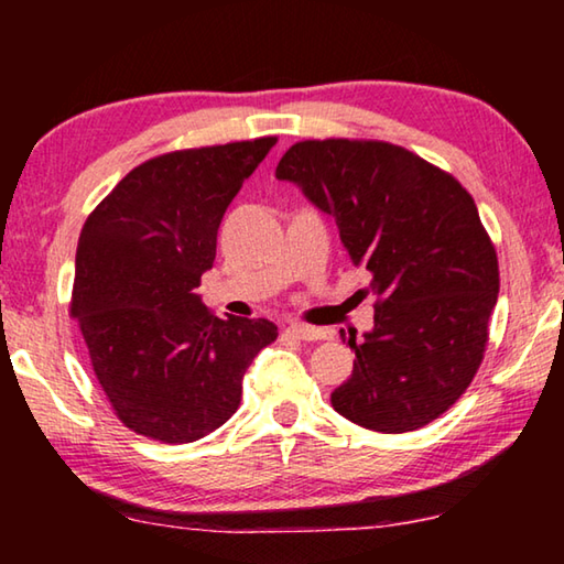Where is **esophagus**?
I'll return each instance as SVG.
<instances>
[{"label":"esophagus","instance_id":"34e87169","mask_svg":"<svg viewBox=\"0 0 564 564\" xmlns=\"http://www.w3.org/2000/svg\"><path fill=\"white\" fill-rule=\"evenodd\" d=\"M285 333L299 340H326L330 338V333L326 328H316V326H305V323H291Z\"/></svg>","mask_w":564,"mask_h":564}]
</instances>
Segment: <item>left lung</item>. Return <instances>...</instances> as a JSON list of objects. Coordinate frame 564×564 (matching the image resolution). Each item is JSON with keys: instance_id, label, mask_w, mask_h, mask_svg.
<instances>
[{"instance_id": "8db88e82", "label": "left lung", "mask_w": 564, "mask_h": 564, "mask_svg": "<svg viewBox=\"0 0 564 564\" xmlns=\"http://www.w3.org/2000/svg\"><path fill=\"white\" fill-rule=\"evenodd\" d=\"M275 176L336 218L356 265L373 273L376 326L352 376L330 393L336 413L376 433L441 417L480 368L498 303V253L473 196L413 151L373 139H305Z\"/></svg>"}]
</instances>
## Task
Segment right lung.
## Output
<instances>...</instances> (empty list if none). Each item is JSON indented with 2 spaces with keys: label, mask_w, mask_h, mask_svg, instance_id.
Masks as SVG:
<instances>
[{
  "label": "right lung",
  "mask_w": 564,
  "mask_h": 564,
  "mask_svg": "<svg viewBox=\"0 0 564 564\" xmlns=\"http://www.w3.org/2000/svg\"><path fill=\"white\" fill-rule=\"evenodd\" d=\"M275 141L149 159L82 228L69 313L113 415L133 433L171 445L214 433L241 405L246 368L279 338L265 318H216L194 293L228 204Z\"/></svg>",
  "instance_id": "right-lung-1"
}]
</instances>
